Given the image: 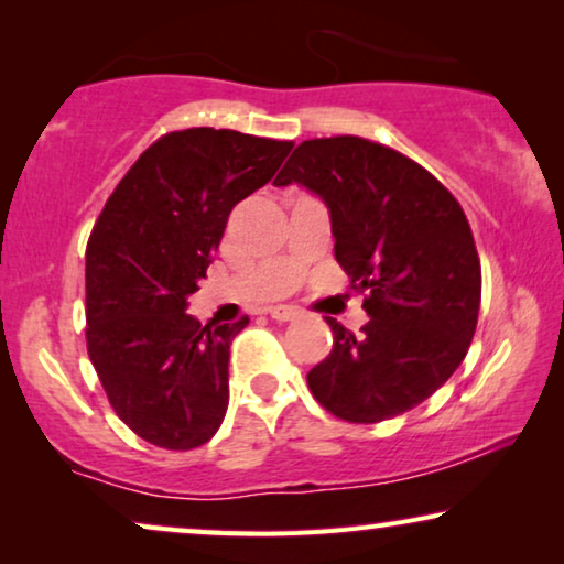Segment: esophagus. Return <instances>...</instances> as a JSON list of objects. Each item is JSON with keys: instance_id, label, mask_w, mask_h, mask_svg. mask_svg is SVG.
I'll list each match as a JSON object with an SVG mask.
<instances>
[{"instance_id": "esophagus-1", "label": "esophagus", "mask_w": 564, "mask_h": 564, "mask_svg": "<svg viewBox=\"0 0 564 564\" xmlns=\"http://www.w3.org/2000/svg\"><path fill=\"white\" fill-rule=\"evenodd\" d=\"M269 315H272L274 321H295L297 315H300V311L297 307H292V305H274V307H269Z\"/></svg>"}]
</instances>
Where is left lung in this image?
<instances>
[{
  "mask_svg": "<svg viewBox=\"0 0 564 564\" xmlns=\"http://www.w3.org/2000/svg\"><path fill=\"white\" fill-rule=\"evenodd\" d=\"M292 182L326 203L336 261L369 315L359 336L326 318L334 349L307 388L336 419H395L434 395L473 344L482 274L465 210L421 164L357 135L300 143L274 180Z\"/></svg>",
  "mask_w": 564,
  "mask_h": 564,
  "instance_id": "obj_1",
  "label": "left lung"
}]
</instances>
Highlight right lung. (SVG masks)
I'll use <instances>...</instances> for the list:
<instances>
[{"mask_svg": "<svg viewBox=\"0 0 564 564\" xmlns=\"http://www.w3.org/2000/svg\"><path fill=\"white\" fill-rule=\"evenodd\" d=\"M290 141L189 128L161 135L107 199L87 243V349L110 405L161 449L210 442L228 411L230 341L249 318L187 311L228 215L272 180Z\"/></svg>", "mask_w": 564, "mask_h": 564, "instance_id": "obj_1", "label": "right lung"}]
</instances>
